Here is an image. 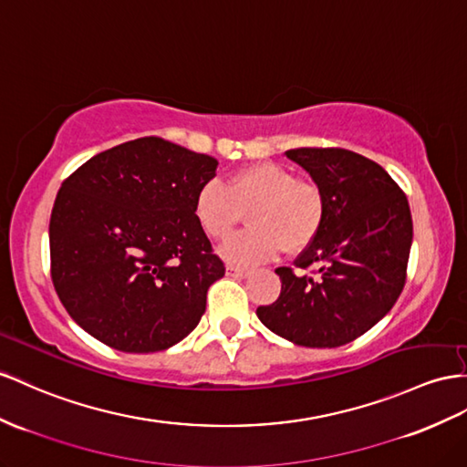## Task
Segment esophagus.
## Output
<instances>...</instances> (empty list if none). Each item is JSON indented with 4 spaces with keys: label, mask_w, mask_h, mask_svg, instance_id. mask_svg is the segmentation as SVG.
Masks as SVG:
<instances>
[{
    "label": "esophagus",
    "mask_w": 467,
    "mask_h": 467,
    "mask_svg": "<svg viewBox=\"0 0 467 467\" xmlns=\"http://www.w3.org/2000/svg\"><path fill=\"white\" fill-rule=\"evenodd\" d=\"M248 270L246 268H238V266H226V276L231 278H246L248 276Z\"/></svg>",
    "instance_id": "1"
}]
</instances>
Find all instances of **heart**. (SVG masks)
<instances>
[{"label":"heart","instance_id":"b5f03b06","mask_svg":"<svg viewBox=\"0 0 467 467\" xmlns=\"http://www.w3.org/2000/svg\"><path fill=\"white\" fill-rule=\"evenodd\" d=\"M246 213L248 229L221 246V256L234 266H253L278 253L282 246L300 250L314 241L326 217L319 187L300 182L276 161H260L234 171L229 182L202 183L193 201L195 219L209 238L221 241Z\"/></svg>","mask_w":467,"mask_h":467}]
</instances>
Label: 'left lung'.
<instances>
[{"label":"left lung","instance_id":"1","mask_svg":"<svg viewBox=\"0 0 467 467\" xmlns=\"http://www.w3.org/2000/svg\"><path fill=\"white\" fill-rule=\"evenodd\" d=\"M285 158L302 165L324 193L319 233L278 268V300L256 309L272 333L302 348H339L385 317L404 288L412 246L406 195L382 167L341 148H297Z\"/></svg>","mask_w":467,"mask_h":467}]
</instances>
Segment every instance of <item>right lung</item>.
Returning a JSON list of instances; mask_svg holds the SVG:
<instances>
[{
    "instance_id": "1",
    "label": "right lung",
    "mask_w": 467,
    "mask_h": 467,
    "mask_svg": "<svg viewBox=\"0 0 467 467\" xmlns=\"http://www.w3.org/2000/svg\"><path fill=\"white\" fill-rule=\"evenodd\" d=\"M219 161L161 138L94 155L58 189L51 276L68 316L126 353L173 348L205 314L224 266L193 213Z\"/></svg>"
}]
</instances>
